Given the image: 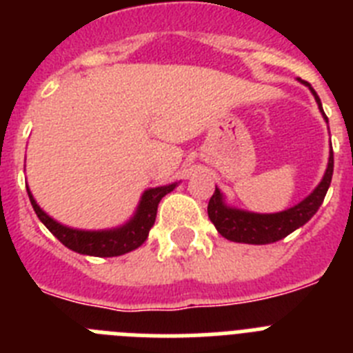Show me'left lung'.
<instances>
[{
  "label": "left lung",
  "mask_w": 353,
  "mask_h": 353,
  "mask_svg": "<svg viewBox=\"0 0 353 353\" xmlns=\"http://www.w3.org/2000/svg\"><path fill=\"white\" fill-rule=\"evenodd\" d=\"M305 84L310 86V83ZM311 92L316 99L318 108L323 113L322 102L318 99L316 92L313 88ZM332 171H334V155L330 152L329 166H327L320 185L304 201L285 212H277V214H251V212H242L236 208H228L223 203L221 191L215 187V192L208 201V217L224 239L233 240V242H244V244H272V242L288 236L297 228L304 226L316 214L320 205L323 203L327 191H329Z\"/></svg>",
  "instance_id": "1"
}]
</instances>
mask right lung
<instances>
[{"label": "right lung", "instance_id": "1", "mask_svg": "<svg viewBox=\"0 0 353 353\" xmlns=\"http://www.w3.org/2000/svg\"><path fill=\"white\" fill-rule=\"evenodd\" d=\"M176 183L164 187H155V189H148L143 194L141 203H139L138 212L134 215V219L127 223L125 226L118 228V230H109V232H81V230H72V228L61 226L60 223H56L51 219L42 208L37 205V201L31 196L30 189H28V196L33 205V210L39 215V219L46 224L49 232L60 240L61 244L67 245L72 251L81 252V254H88V256H101V258H111L120 256L125 252L132 251V249L139 248L148 236L150 228L154 226L155 217H157V207L168 192L174 189Z\"/></svg>", "mask_w": 353, "mask_h": 353}]
</instances>
